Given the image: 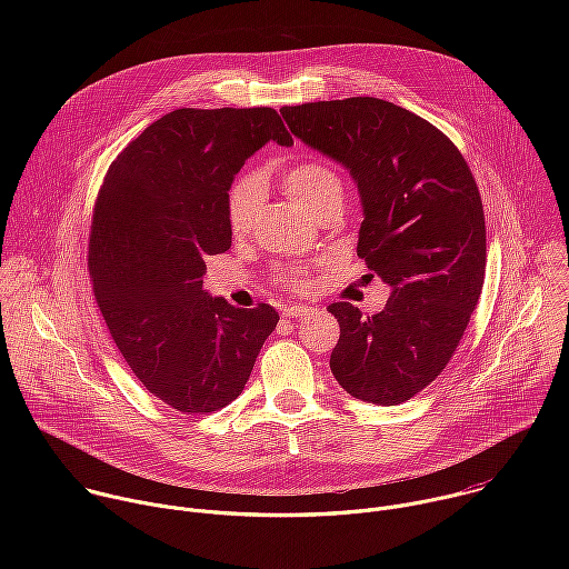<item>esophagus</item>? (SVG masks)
Instances as JSON below:
<instances>
[{
  "label": "esophagus",
  "mask_w": 569,
  "mask_h": 569,
  "mask_svg": "<svg viewBox=\"0 0 569 569\" xmlns=\"http://www.w3.org/2000/svg\"><path fill=\"white\" fill-rule=\"evenodd\" d=\"M312 308L310 306H286L283 308V317H303V315H308Z\"/></svg>",
  "instance_id": "esophagus-1"
}]
</instances>
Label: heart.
Wrapping results in <instances>:
<instances>
[{"mask_svg": "<svg viewBox=\"0 0 569 569\" xmlns=\"http://www.w3.org/2000/svg\"><path fill=\"white\" fill-rule=\"evenodd\" d=\"M279 184L288 193V198H292L301 209L312 216H317L329 204H340L345 196L342 178L329 164L315 159L297 161V164L286 167L279 173ZM261 200L263 184L257 176H242L229 184L224 198V216L231 233L246 236L252 229ZM321 263L323 259L310 266H290L279 272V279L292 290H308L312 286V270Z\"/></svg>", "mask_w": 569, "mask_h": 569, "instance_id": "heart-1", "label": "heart"}]
</instances>
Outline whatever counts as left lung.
Instances as JSON below:
<instances>
[{
    "instance_id": "obj_1",
    "label": "left lung",
    "mask_w": 569,
    "mask_h": 569,
    "mask_svg": "<svg viewBox=\"0 0 569 569\" xmlns=\"http://www.w3.org/2000/svg\"><path fill=\"white\" fill-rule=\"evenodd\" d=\"M290 132L358 184V257L391 286L376 315L338 301L331 371L351 396L398 405L450 362L479 301L486 224L457 146L415 112L373 97L281 108Z\"/></svg>"
}]
</instances>
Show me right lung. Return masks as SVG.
Instances as JSON below:
<instances>
[{"instance_id": "add662e5", "label": "right lung", "mask_w": 569, "mask_h": 569, "mask_svg": "<svg viewBox=\"0 0 569 569\" xmlns=\"http://www.w3.org/2000/svg\"><path fill=\"white\" fill-rule=\"evenodd\" d=\"M268 141L292 146L272 108H182L110 164L88 268L114 345L141 385L184 415L222 410L246 387L279 312L202 290L204 259L231 248L227 189Z\"/></svg>"}]
</instances>
